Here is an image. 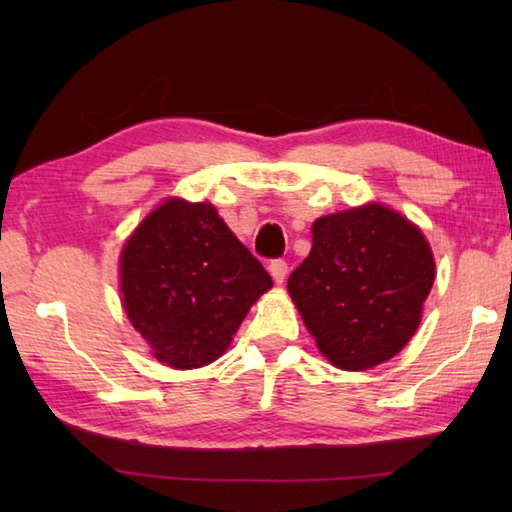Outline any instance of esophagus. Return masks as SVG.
Instances as JSON below:
<instances>
[{
	"label": "esophagus",
	"mask_w": 512,
	"mask_h": 512,
	"mask_svg": "<svg viewBox=\"0 0 512 512\" xmlns=\"http://www.w3.org/2000/svg\"><path fill=\"white\" fill-rule=\"evenodd\" d=\"M268 271H271V275H273V280L277 282V284H282L284 282V277H287V271H289V264L284 262V259H273L271 262V266H268Z\"/></svg>",
	"instance_id": "1"
}]
</instances>
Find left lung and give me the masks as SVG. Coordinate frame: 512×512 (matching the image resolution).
<instances>
[{"label": "left lung", "mask_w": 512, "mask_h": 512, "mask_svg": "<svg viewBox=\"0 0 512 512\" xmlns=\"http://www.w3.org/2000/svg\"><path fill=\"white\" fill-rule=\"evenodd\" d=\"M289 293L318 350L343 370L395 357L420 325L436 264L422 232L377 203L320 216Z\"/></svg>", "instance_id": "obj_1"}]
</instances>
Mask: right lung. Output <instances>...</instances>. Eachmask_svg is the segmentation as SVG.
I'll return each instance as SVG.
<instances>
[{
    "instance_id": "obj_1",
    "label": "right lung",
    "mask_w": 512,
    "mask_h": 512,
    "mask_svg": "<svg viewBox=\"0 0 512 512\" xmlns=\"http://www.w3.org/2000/svg\"><path fill=\"white\" fill-rule=\"evenodd\" d=\"M271 287V275L210 203H162L121 253L126 314L153 357L171 368L219 359L250 305Z\"/></svg>"
}]
</instances>
